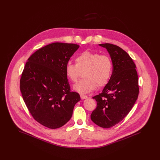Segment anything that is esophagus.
Instances as JSON below:
<instances>
[{"mask_svg":"<svg viewBox=\"0 0 160 160\" xmlns=\"http://www.w3.org/2000/svg\"><path fill=\"white\" fill-rule=\"evenodd\" d=\"M80 97H81V99H86V98H88V97H87L86 95H83V94H81V95H80Z\"/></svg>","mask_w":160,"mask_h":160,"instance_id":"esophagus-1","label":"esophagus"}]
</instances>
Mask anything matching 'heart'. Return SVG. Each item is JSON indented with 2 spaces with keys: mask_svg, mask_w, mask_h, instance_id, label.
<instances>
[{
  "mask_svg": "<svg viewBox=\"0 0 160 160\" xmlns=\"http://www.w3.org/2000/svg\"><path fill=\"white\" fill-rule=\"evenodd\" d=\"M76 64L69 62L66 65V74L73 82L77 81L81 72H84L85 79L73 86L74 91L80 93H88L97 87L106 85L110 81L113 72L111 59L106 54L84 51L76 59Z\"/></svg>",
  "mask_w": 160,
  "mask_h": 160,
  "instance_id": "heart-1",
  "label": "heart"
}]
</instances>
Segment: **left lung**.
I'll use <instances>...</instances> for the list:
<instances>
[{
  "label": "left lung",
  "mask_w": 160,
  "mask_h": 160,
  "mask_svg": "<svg viewBox=\"0 0 160 160\" xmlns=\"http://www.w3.org/2000/svg\"><path fill=\"white\" fill-rule=\"evenodd\" d=\"M110 56L113 72L102 91L93 97L97 102L91 118L96 125L109 128L122 121L129 113L138 95L136 67L125 51L119 46L101 44Z\"/></svg>",
  "instance_id": "8db88e82"
}]
</instances>
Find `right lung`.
<instances>
[{
  "instance_id": "add662e5",
  "label": "right lung",
  "mask_w": 160,
  "mask_h": 160,
  "mask_svg": "<svg viewBox=\"0 0 160 160\" xmlns=\"http://www.w3.org/2000/svg\"><path fill=\"white\" fill-rule=\"evenodd\" d=\"M80 46L54 42L32 54L20 78L23 100L37 122L51 129L59 128L71 119L80 95L71 92L66 65Z\"/></svg>"
}]
</instances>
